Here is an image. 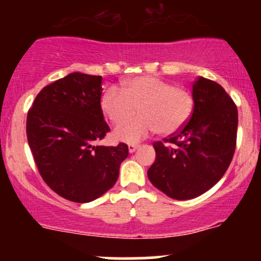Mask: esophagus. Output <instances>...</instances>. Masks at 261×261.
<instances>
[{
  "mask_svg": "<svg viewBox=\"0 0 261 261\" xmlns=\"http://www.w3.org/2000/svg\"><path fill=\"white\" fill-rule=\"evenodd\" d=\"M137 148H139V145H137V143H130V145H128V152H130V153H134Z\"/></svg>",
  "mask_w": 261,
  "mask_h": 261,
  "instance_id": "obj_1",
  "label": "esophagus"
}]
</instances>
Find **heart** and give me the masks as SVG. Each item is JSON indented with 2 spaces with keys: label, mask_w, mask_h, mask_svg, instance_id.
Wrapping results in <instances>:
<instances>
[{
  "label": "heart",
  "mask_w": 261,
  "mask_h": 261,
  "mask_svg": "<svg viewBox=\"0 0 261 261\" xmlns=\"http://www.w3.org/2000/svg\"><path fill=\"white\" fill-rule=\"evenodd\" d=\"M194 106L190 92L154 76L125 80L121 89L109 87L100 98L101 112L113 124L139 110V117L114 130V139L125 143L140 142L154 131L163 136L178 133L190 120Z\"/></svg>",
  "instance_id": "obj_1"
}]
</instances>
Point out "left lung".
Masks as SVG:
<instances>
[{"mask_svg":"<svg viewBox=\"0 0 261 261\" xmlns=\"http://www.w3.org/2000/svg\"><path fill=\"white\" fill-rule=\"evenodd\" d=\"M195 106L190 120L168 140L153 143L155 161L149 181L175 200L200 196L228 169L236 149L238 110L214 81L199 77L193 85Z\"/></svg>","mask_w":261,"mask_h":261,"instance_id":"obj_1","label":"left lung"}]
</instances>
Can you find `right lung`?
<instances>
[{"mask_svg":"<svg viewBox=\"0 0 261 261\" xmlns=\"http://www.w3.org/2000/svg\"><path fill=\"white\" fill-rule=\"evenodd\" d=\"M101 76L67 74L44 87L27 116V137L44 181L64 199L91 202L114 187L125 143L94 146L110 128L100 109Z\"/></svg>","mask_w":261,"mask_h":261,"instance_id":"add662e5","label":"right lung"}]
</instances>
